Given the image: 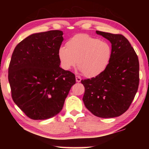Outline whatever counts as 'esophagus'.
<instances>
[{"label":"esophagus","mask_w":149,"mask_h":149,"mask_svg":"<svg viewBox=\"0 0 149 149\" xmlns=\"http://www.w3.org/2000/svg\"><path fill=\"white\" fill-rule=\"evenodd\" d=\"M75 79H76L77 82L79 83L81 81V77L79 76V75H76V76H75Z\"/></svg>","instance_id":"obj_1"}]
</instances>
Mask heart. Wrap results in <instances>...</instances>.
<instances>
[{
    "instance_id": "b5f03b06",
    "label": "heart",
    "mask_w": 149,
    "mask_h": 149,
    "mask_svg": "<svg viewBox=\"0 0 149 149\" xmlns=\"http://www.w3.org/2000/svg\"><path fill=\"white\" fill-rule=\"evenodd\" d=\"M58 51L63 69L70 70L76 64L85 77H93L101 74L112 56V48L107 42L87 34H77L70 39Z\"/></svg>"
}]
</instances>
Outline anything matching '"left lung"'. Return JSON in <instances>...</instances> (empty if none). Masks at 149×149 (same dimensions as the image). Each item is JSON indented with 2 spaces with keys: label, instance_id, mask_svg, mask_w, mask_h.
Wrapping results in <instances>:
<instances>
[{
  "label": "left lung",
  "instance_id": "left-lung-1",
  "mask_svg": "<svg viewBox=\"0 0 149 149\" xmlns=\"http://www.w3.org/2000/svg\"><path fill=\"white\" fill-rule=\"evenodd\" d=\"M112 44V56L106 69L91 79L81 80L83 101L99 118L120 116L129 108L137 91L139 64L137 55L122 35L96 31Z\"/></svg>",
  "mask_w": 149,
  "mask_h": 149
}]
</instances>
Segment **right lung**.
Here are the masks:
<instances>
[{
	"mask_svg": "<svg viewBox=\"0 0 149 149\" xmlns=\"http://www.w3.org/2000/svg\"><path fill=\"white\" fill-rule=\"evenodd\" d=\"M62 35L60 30L33 33L12 53L8 68L12 99L32 120H46L58 114L75 84V75L60 67L58 51Z\"/></svg>",
	"mask_w": 149,
	"mask_h": 149,
	"instance_id": "obj_1",
	"label": "right lung"
}]
</instances>
